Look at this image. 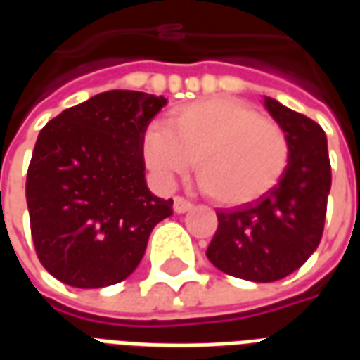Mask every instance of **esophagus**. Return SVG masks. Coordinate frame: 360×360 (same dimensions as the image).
Wrapping results in <instances>:
<instances>
[{"label": "esophagus", "instance_id": "1", "mask_svg": "<svg viewBox=\"0 0 360 360\" xmlns=\"http://www.w3.org/2000/svg\"><path fill=\"white\" fill-rule=\"evenodd\" d=\"M193 208V204L188 202L187 198H183V196H175L173 198V210L177 212V214H185Z\"/></svg>", "mask_w": 360, "mask_h": 360}]
</instances>
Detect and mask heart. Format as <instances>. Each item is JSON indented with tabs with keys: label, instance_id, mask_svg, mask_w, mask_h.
<instances>
[{
	"label": "heart",
	"instance_id": "1",
	"mask_svg": "<svg viewBox=\"0 0 360 360\" xmlns=\"http://www.w3.org/2000/svg\"><path fill=\"white\" fill-rule=\"evenodd\" d=\"M142 156L164 181L195 162L196 179L216 202L237 206L266 195L289 164V141L274 119L235 98H210L173 108L150 129Z\"/></svg>",
	"mask_w": 360,
	"mask_h": 360
}]
</instances>
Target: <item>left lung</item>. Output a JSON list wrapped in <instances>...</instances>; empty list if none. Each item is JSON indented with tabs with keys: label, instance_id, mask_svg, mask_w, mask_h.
Listing matches in <instances>:
<instances>
[{
	"label": "left lung",
	"instance_id": "obj_1",
	"mask_svg": "<svg viewBox=\"0 0 360 360\" xmlns=\"http://www.w3.org/2000/svg\"><path fill=\"white\" fill-rule=\"evenodd\" d=\"M285 131L289 164L276 187L235 210H219L206 257L235 278L268 283L299 270L324 233L332 165L326 133L316 121L264 98Z\"/></svg>",
	"mask_w": 360,
	"mask_h": 360
}]
</instances>
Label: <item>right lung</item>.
<instances>
[{"label":"right lung","mask_w":360,"mask_h":360,"mask_svg":"<svg viewBox=\"0 0 360 360\" xmlns=\"http://www.w3.org/2000/svg\"><path fill=\"white\" fill-rule=\"evenodd\" d=\"M164 96L110 90L44 127L27 173L36 257L67 285L98 289L129 278L173 200L144 181L146 127Z\"/></svg>","instance_id":"add662e5"}]
</instances>
